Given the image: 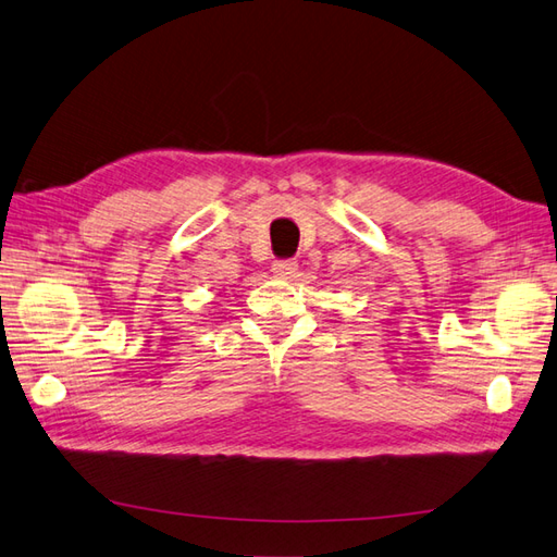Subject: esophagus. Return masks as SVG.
<instances>
[{"mask_svg":"<svg viewBox=\"0 0 557 557\" xmlns=\"http://www.w3.org/2000/svg\"><path fill=\"white\" fill-rule=\"evenodd\" d=\"M296 268H299V263L294 261V258H284V261H275L273 263V273L277 277H289L296 273Z\"/></svg>","mask_w":557,"mask_h":557,"instance_id":"obj_1","label":"esophagus"}]
</instances>
